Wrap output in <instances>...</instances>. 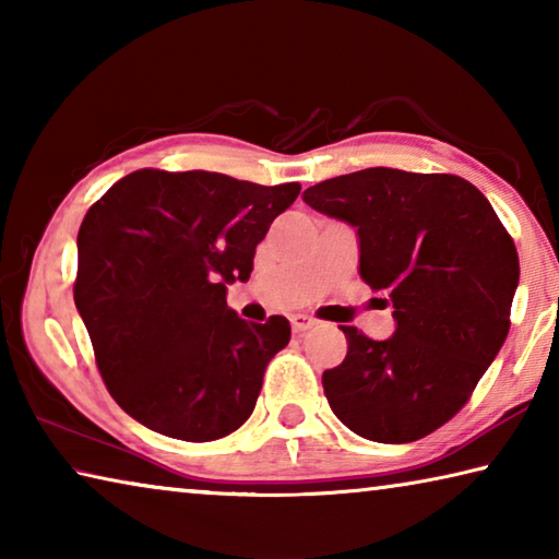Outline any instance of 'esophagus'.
Here are the masks:
<instances>
[{
  "instance_id": "34e87169",
  "label": "esophagus",
  "mask_w": 559,
  "mask_h": 559,
  "mask_svg": "<svg viewBox=\"0 0 559 559\" xmlns=\"http://www.w3.org/2000/svg\"><path fill=\"white\" fill-rule=\"evenodd\" d=\"M318 323V320L316 318H310V316H293L290 318V328H293V333H306V330H310V328H313Z\"/></svg>"
}]
</instances>
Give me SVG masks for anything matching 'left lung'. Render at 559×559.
Listing matches in <instances>:
<instances>
[{
    "instance_id": "1",
    "label": "left lung",
    "mask_w": 559,
    "mask_h": 559,
    "mask_svg": "<svg viewBox=\"0 0 559 559\" xmlns=\"http://www.w3.org/2000/svg\"><path fill=\"white\" fill-rule=\"evenodd\" d=\"M357 229L359 276L386 290L392 337L343 325L347 355L323 372L340 421L357 437L406 443L456 416L510 330L515 243L493 206L456 175L370 167L302 192Z\"/></svg>"
}]
</instances>
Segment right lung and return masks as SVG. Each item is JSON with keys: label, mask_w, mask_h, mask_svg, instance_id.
Wrapping results in <instances>:
<instances>
[{"label": "right lung", "mask_w": 559, "mask_h": 559, "mask_svg": "<svg viewBox=\"0 0 559 559\" xmlns=\"http://www.w3.org/2000/svg\"><path fill=\"white\" fill-rule=\"evenodd\" d=\"M298 194V182L138 169L91 206L73 300L132 419L182 441L222 439L249 419L290 323H246L226 283L249 281L257 246Z\"/></svg>", "instance_id": "add662e5"}]
</instances>
